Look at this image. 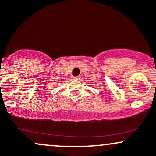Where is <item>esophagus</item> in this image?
<instances>
[{
	"mask_svg": "<svg viewBox=\"0 0 156 156\" xmlns=\"http://www.w3.org/2000/svg\"><path fill=\"white\" fill-rule=\"evenodd\" d=\"M72 80H80V76H73V77H72Z\"/></svg>",
	"mask_w": 156,
	"mask_h": 156,
	"instance_id": "34e87169",
	"label": "esophagus"
}]
</instances>
